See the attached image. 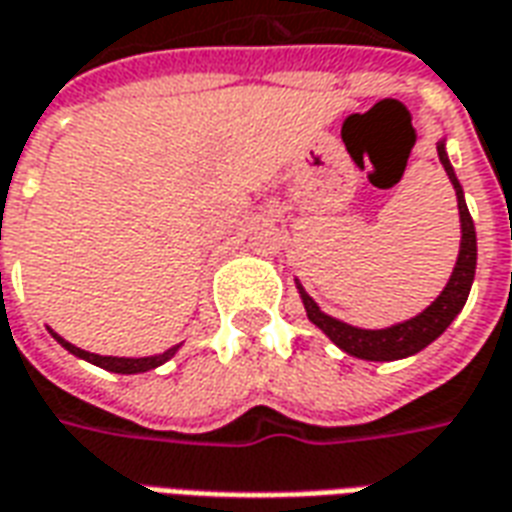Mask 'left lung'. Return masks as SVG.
Instances as JSON below:
<instances>
[{
    "instance_id": "left-lung-1",
    "label": "left lung",
    "mask_w": 512,
    "mask_h": 512,
    "mask_svg": "<svg viewBox=\"0 0 512 512\" xmlns=\"http://www.w3.org/2000/svg\"><path fill=\"white\" fill-rule=\"evenodd\" d=\"M436 152H439V163L445 166L447 179L453 182L455 199H458V218H461V248H458V259H455L453 275L450 281L442 289V294L436 297L423 313H417L406 322L390 324V327H382V330H363V327H354V324H346L341 319H335L330 313H324L313 297L297 283V292H300V300L305 305V313L319 330H322L330 341L343 349L352 357H360V360H371V363H390V360H404V357H412V354L423 352L428 343H434L439 335L445 333L450 322L461 313V308L466 305V297H469V289H472V281H475V267H477V234L475 223H472V215L466 210L464 188L455 177L453 163L447 158L445 138L436 141Z\"/></svg>"
}]
</instances>
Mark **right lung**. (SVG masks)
<instances>
[{"label":"right lung","instance_id":"obj_1","mask_svg":"<svg viewBox=\"0 0 512 512\" xmlns=\"http://www.w3.org/2000/svg\"><path fill=\"white\" fill-rule=\"evenodd\" d=\"M48 333L54 335L70 354H76V357H81V360H87V363L92 365H98V368H106L111 374H144V371H152V368H158V365L169 363L171 357L177 354L179 346H182V343H177V346H171V349H166L163 354H152V357H103V354H92L84 352V349H78V346H73L70 341H65L62 335L54 333V330H48Z\"/></svg>","mask_w":512,"mask_h":512}]
</instances>
